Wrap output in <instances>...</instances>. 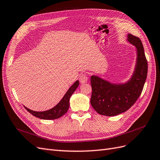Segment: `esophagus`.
Masks as SVG:
<instances>
[{"label":"esophagus","instance_id":"1","mask_svg":"<svg viewBox=\"0 0 160 160\" xmlns=\"http://www.w3.org/2000/svg\"><path fill=\"white\" fill-rule=\"evenodd\" d=\"M88 75H87L85 73H83L80 75L79 81L81 83H86V82L88 81Z\"/></svg>","mask_w":160,"mask_h":160}]
</instances>
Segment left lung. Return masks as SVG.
I'll return each instance as SVG.
<instances>
[{"mask_svg":"<svg viewBox=\"0 0 160 160\" xmlns=\"http://www.w3.org/2000/svg\"><path fill=\"white\" fill-rule=\"evenodd\" d=\"M128 41L137 48V64L132 79L115 85L95 75L91 77V104L100 115L115 116L128 110L141 95L148 74V61L139 38L129 34Z\"/></svg>","mask_w":160,"mask_h":160,"instance_id":"8db88e82","label":"left lung"}]
</instances>
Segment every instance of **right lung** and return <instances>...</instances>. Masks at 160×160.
Segmentation results:
<instances>
[{
	"label": "right lung",
	"instance_id": "1",
	"mask_svg": "<svg viewBox=\"0 0 160 160\" xmlns=\"http://www.w3.org/2000/svg\"><path fill=\"white\" fill-rule=\"evenodd\" d=\"M79 84V81H77L76 82H75V83L71 87L68 91H67L66 94L60 101V102L58 103L55 107L49 110L38 112V111H32L29 109L27 108L25 106H24V107H25V108L28 111V112L38 118H40L42 119H56L62 117L63 115H65L67 112V111H68L69 108L70 98L72 94L74 93L76 89L78 88Z\"/></svg>",
	"mask_w": 160,
	"mask_h": 160
}]
</instances>
